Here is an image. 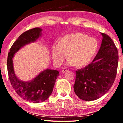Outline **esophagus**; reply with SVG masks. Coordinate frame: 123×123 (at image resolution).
Instances as JSON below:
<instances>
[{
  "mask_svg": "<svg viewBox=\"0 0 123 123\" xmlns=\"http://www.w3.org/2000/svg\"><path fill=\"white\" fill-rule=\"evenodd\" d=\"M67 71V69L66 68H63V69H62V73H64L66 72Z\"/></svg>",
  "mask_w": 123,
  "mask_h": 123,
  "instance_id": "34e87169",
  "label": "esophagus"
}]
</instances>
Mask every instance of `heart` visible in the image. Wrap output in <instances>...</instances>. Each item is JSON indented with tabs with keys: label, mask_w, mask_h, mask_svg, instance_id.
Segmentation results:
<instances>
[{
	"label": "heart",
	"mask_w": 123,
	"mask_h": 123,
	"mask_svg": "<svg viewBox=\"0 0 123 123\" xmlns=\"http://www.w3.org/2000/svg\"><path fill=\"white\" fill-rule=\"evenodd\" d=\"M98 49V42L93 37L81 32L64 36L51 48L52 59L56 65L62 64L67 56L69 65L82 67L88 64Z\"/></svg>",
	"instance_id": "b5f03b06"
}]
</instances>
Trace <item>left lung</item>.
Instances as JSON below:
<instances>
[{
    "label": "left lung",
    "mask_w": 123,
    "mask_h": 123,
    "mask_svg": "<svg viewBox=\"0 0 123 123\" xmlns=\"http://www.w3.org/2000/svg\"><path fill=\"white\" fill-rule=\"evenodd\" d=\"M103 36L100 48L93 62L76 72L74 90L79 98L95 100L111 88L115 80L118 67V53L111 37Z\"/></svg>",
    "instance_id": "1"
}]
</instances>
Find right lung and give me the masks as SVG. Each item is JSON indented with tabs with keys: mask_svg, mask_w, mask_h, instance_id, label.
Wrapping results in <instances>:
<instances>
[{
	"mask_svg": "<svg viewBox=\"0 0 123 123\" xmlns=\"http://www.w3.org/2000/svg\"><path fill=\"white\" fill-rule=\"evenodd\" d=\"M42 28H35L20 35L12 45L7 61L8 74L12 87L20 97L33 103L44 101L50 97L60 74L59 72L48 68L39 73L32 80L24 81L16 76L14 70L13 58L14 54L25 45L36 42L42 36Z\"/></svg>",
	"mask_w": 123,
	"mask_h": 123,
	"instance_id": "add662e5",
	"label": "right lung"
}]
</instances>
